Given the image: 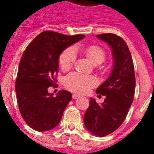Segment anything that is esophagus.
Wrapping results in <instances>:
<instances>
[{
    "label": "esophagus",
    "instance_id": "34e87169",
    "mask_svg": "<svg viewBox=\"0 0 154 154\" xmlns=\"http://www.w3.org/2000/svg\"><path fill=\"white\" fill-rule=\"evenodd\" d=\"M80 97H81V96H80V95H78V94H72V99H77V98H79Z\"/></svg>",
    "mask_w": 154,
    "mask_h": 154
}]
</instances>
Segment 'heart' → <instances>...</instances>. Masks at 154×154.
Wrapping results in <instances>:
<instances>
[{"instance_id":"heart-1","label":"heart","mask_w":154,"mask_h":154,"mask_svg":"<svg viewBox=\"0 0 154 154\" xmlns=\"http://www.w3.org/2000/svg\"><path fill=\"white\" fill-rule=\"evenodd\" d=\"M90 59L94 65H99L105 60V53L104 49L97 45L77 48ZM77 58L76 51L73 47L65 49L59 57V64L63 70L69 69L74 64ZM97 83L96 77L91 75H85L79 72H70L65 77V86L71 91L85 94L94 87Z\"/></svg>"}]
</instances>
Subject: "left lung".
<instances>
[{
    "label": "left lung",
    "mask_w": 154,
    "mask_h": 154,
    "mask_svg": "<svg viewBox=\"0 0 154 154\" xmlns=\"http://www.w3.org/2000/svg\"><path fill=\"white\" fill-rule=\"evenodd\" d=\"M112 49L113 69L110 77L97 89V94L105 96L101 105L89 98V106L84 123L91 134L105 137L120 127L126 117L134 97L135 73L130 51L125 42L113 33L97 35Z\"/></svg>",
    "instance_id": "left-lung-1"
}]
</instances>
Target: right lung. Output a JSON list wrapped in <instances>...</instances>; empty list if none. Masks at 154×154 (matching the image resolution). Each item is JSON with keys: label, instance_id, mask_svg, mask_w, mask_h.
Wrapping results in <instances>:
<instances>
[{"label": "right lung", "instance_id": "1", "mask_svg": "<svg viewBox=\"0 0 154 154\" xmlns=\"http://www.w3.org/2000/svg\"><path fill=\"white\" fill-rule=\"evenodd\" d=\"M85 37L44 31L25 49L16 79V95L23 119L34 130L44 132L55 128L72 100L69 92L61 90L53 97L48 89L56 87L60 53Z\"/></svg>", "mask_w": 154, "mask_h": 154}]
</instances>
